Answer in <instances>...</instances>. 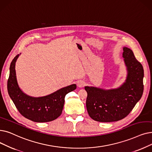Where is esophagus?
<instances>
[{
	"mask_svg": "<svg viewBox=\"0 0 152 152\" xmlns=\"http://www.w3.org/2000/svg\"><path fill=\"white\" fill-rule=\"evenodd\" d=\"M85 84H86L85 82L84 81H83V80H79L77 82V86L78 87H80V88L84 87V86H85Z\"/></svg>",
	"mask_w": 152,
	"mask_h": 152,
	"instance_id": "1",
	"label": "esophagus"
}]
</instances>
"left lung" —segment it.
Here are the masks:
<instances>
[{"label":"left lung","mask_w":152,"mask_h":152,"mask_svg":"<svg viewBox=\"0 0 152 152\" xmlns=\"http://www.w3.org/2000/svg\"><path fill=\"white\" fill-rule=\"evenodd\" d=\"M122 56L127 67L126 80L119 88L103 89L85 86L88 93L86 108L92 119L101 122L120 121L127 116L143 94L144 76L142 64L133 51L123 48Z\"/></svg>","instance_id":"1"}]
</instances>
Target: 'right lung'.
Masks as SVG:
<instances>
[{
	"mask_svg": "<svg viewBox=\"0 0 152 152\" xmlns=\"http://www.w3.org/2000/svg\"><path fill=\"white\" fill-rule=\"evenodd\" d=\"M17 55L11 62L7 81L9 96L18 112L23 117L35 122H47L55 120L63 111L64 97L76 88L75 84L63 88L51 94L34 97L28 96L19 88L17 81L15 63Z\"/></svg>",
	"mask_w": 152,
	"mask_h": 152,
	"instance_id": "add662e5",
	"label": "right lung"
}]
</instances>
